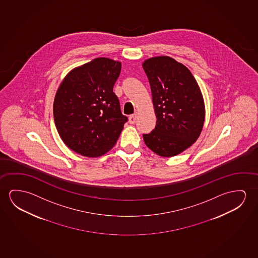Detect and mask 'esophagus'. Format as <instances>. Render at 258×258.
Masks as SVG:
<instances>
[{"mask_svg":"<svg viewBox=\"0 0 258 258\" xmlns=\"http://www.w3.org/2000/svg\"><path fill=\"white\" fill-rule=\"evenodd\" d=\"M136 119H137V114H132L128 117V121L131 124H134L136 122Z\"/></svg>","mask_w":258,"mask_h":258,"instance_id":"1","label":"esophagus"}]
</instances>
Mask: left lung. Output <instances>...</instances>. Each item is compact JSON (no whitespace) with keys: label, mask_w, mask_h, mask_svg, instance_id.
<instances>
[{"label":"left lung","mask_w":258,"mask_h":258,"mask_svg":"<svg viewBox=\"0 0 258 258\" xmlns=\"http://www.w3.org/2000/svg\"><path fill=\"white\" fill-rule=\"evenodd\" d=\"M143 69L150 83L156 115L155 130L143 134L145 143L163 157L179 155L199 139L205 103L190 71L169 56L147 59Z\"/></svg>","instance_id":"1"}]
</instances>
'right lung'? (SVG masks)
<instances>
[{"mask_svg":"<svg viewBox=\"0 0 258 258\" xmlns=\"http://www.w3.org/2000/svg\"><path fill=\"white\" fill-rule=\"evenodd\" d=\"M121 63L96 58L73 69L64 78L53 102V118L70 149L98 157L114 146L127 118L121 113L113 86Z\"/></svg>","mask_w":258,"mask_h":258,"instance_id":"add662e5","label":"right lung"}]
</instances>
